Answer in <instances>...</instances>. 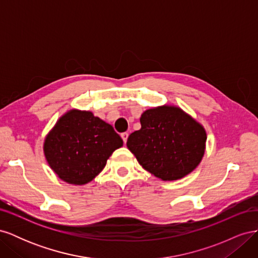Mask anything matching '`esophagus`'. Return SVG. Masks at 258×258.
I'll return each mask as SVG.
<instances>
[{
    "instance_id": "34e87169",
    "label": "esophagus",
    "mask_w": 258,
    "mask_h": 258,
    "mask_svg": "<svg viewBox=\"0 0 258 258\" xmlns=\"http://www.w3.org/2000/svg\"><path fill=\"white\" fill-rule=\"evenodd\" d=\"M128 137H129V134H128V132H123V134H121V139L123 140V143H126V142H127V139H128Z\"/></svg>"
}]
</instances>
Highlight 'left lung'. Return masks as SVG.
Masks as SVG:
<instances>
[{"label": "left lung", "instance_id": "8db88e82", "mask_svg": "<svg viewBox=\"0 0 258 258\" xmlns=\"http://www.w3.org/2000/svg\"><path fill=\"white\" fill-rule=\"evenodd\" d=\"M141 129L129 136L127 147L146 171L162 181H175L197 168L205 155V128L177 106L146 110Z\"/></svg>", "mask_w": 258, "mask_h": 258}]
</instances>
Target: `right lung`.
<instances>
[{
  "instance_id": "1",
  "label": "right lung",
  "mask_w": 258,
  "mask_h": 258,
  "mask_svg": "<svg viewBox=\"0 0 258 258\" xmlns=\"http://www.w3.org/2000/svg\"><path fill=\"white\" fill-rule=\"evenodd\" d=\"M122 140L110 123L89 111L71 110L61 116L44 142L49 167L69 184L92 181Z\"/></svg>"
}]
</instances>
